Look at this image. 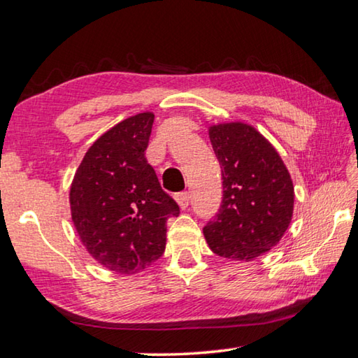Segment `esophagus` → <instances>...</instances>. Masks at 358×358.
Segmentation results:
<instances>
[{"label": "esophagus", "instance_id": "obj_1", "mask_svg": "<svg viewBox=\"0 0 358 358\" xmlns=\"http://www.w3.org/2000/svg\"><path fill=\"white\" fill-rule=\"evenodd\" d=\"M175 201H177L178 207H180L181 210H186L187 205H189V202H191L189 192H180V194H177V197H175Z\"/></svg>", "mask_w": 358, "mask_h": 358}]
</instances>
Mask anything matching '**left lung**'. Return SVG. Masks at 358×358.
Returning <instances> with one entry per match:
<instances>
[{"instance_id": "8db88e82", "label": "left lung", "mask_w": 358, "mask_h": 358, "mask_svg": "<svg viewBox=\"0 0 358 358\" xmlns=\"http://www.w3.org/2000/svg\"><path fill=\"white\" fill-rule=\"evenodd\" d=\"M222 172V203L203 227L210 250L250 262L275 248L294 215V183L280 153L241 121L208 126Z\"/></svg>"}]
</instances>
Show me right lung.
Instances as JSON below:
<instances>
[{"mask_svg":"<svg viewBox=\"0 0 358 358\" xmlns=\"http://www.w3.org/2000/svg\"><path fill=\"white\" fill-rule=\"evenodd\" d=\"M155 113L106 131L85 153L71 183V216L85 250L118 275L143 271L166 250L167 220L178 216L147 159Z\"/></svg>","mask_w":358,"mask_h":358,"instance_id":"right-lung-1","label":"right lung"}]
</instances>
